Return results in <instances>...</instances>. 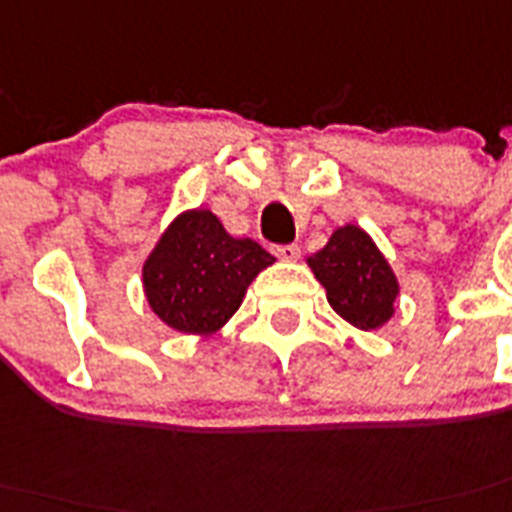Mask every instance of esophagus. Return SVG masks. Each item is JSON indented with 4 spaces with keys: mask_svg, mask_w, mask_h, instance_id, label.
I'll list each match as a JSON object with an SVG mask.
<instances>
[{
    "mask_svg": "<svg viewBox=\"0 0 512 512\" xmlns=\"http://www.w3.org/2000/svg\"><path fill=\"white\" fill-rule=\"evenodd\" d=\"M299 255H302V249L296 247V244H278L276 247V257H281L286 263H294Z\"/></svg>",
    "mask_w": 512,
    "mask_h": 512,
    "instance_id": "1",
    "label": "esophagus"
}]
</instances>
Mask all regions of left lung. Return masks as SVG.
<instances>
[{
  "label": "left lung",
  "mask_w": 512,
  "mask_h": 512,
  "mask_svg": "<svg viewBox=\"0 0 512 512\" xmlns=\"http://www.w3.org/2000/svg\"><path fill=\"white\" fill-rule=\"evenodd\" d=\"M307 265L325 286L330 307L354 328L375 330L393 317L398 278L359 226L349 223L333 231L328 244L307 257Z\"/></svg>",
  "instance_id": "8db88e82"
}]
</instances>
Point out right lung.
I'll use <instances>...</instances> for the list:
<instances>
[{"label":"right lung","mask_w":512,"mask_h":512,"mask_svg":"<svg viewBox=\"0 0 512 512\" xmlns=\"http://www.w3.org/2000/svg\"><path fill=\"white\" fill-rule=\"evenodd\" d=\"M276 263L252 239H234L210 210H184L143 265L150 309L179 333L210 336L242 304L260 270Z\"/></svg>","instance_id":"add662e5"}]
</instances>
